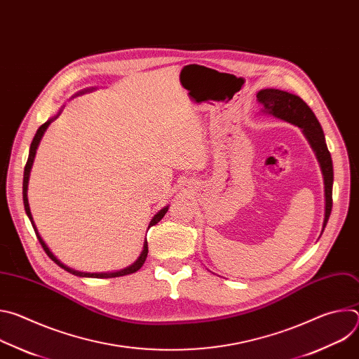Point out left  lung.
Listing matches in <instances>:
<instances>
[{"instance_id":"8db88e82","label":"left lung","mask_w":359,"mask_h":359,"mask_svg":"<svg viewBox=\"0 0 359 359\" xmlns=\"http://www.w3.org/2000/svg\"><path fill=\"white\" fill-rule=\"evenodd\" d=\"M257 99L263 105V109H262L263 114L274 116L284 122H288L294 126H298L302 130L305 139L309 140L311 149L314 150L323 172L324 189H325V216L323 223V231H324L332 210L334 169H332L331 153L328 151L325 136L317 116L299 96L285 90L273 89V88L262 89L257 93Z\"/></svg>"}]
</instances>
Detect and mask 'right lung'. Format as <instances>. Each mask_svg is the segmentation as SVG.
Wrapping results in <instances>:
<instances>
[{
	"label": "right lung",
	"instance_id": "obj_1",
	"mask_svg": "<svg viewBox=\"0 0 359 359\" xmlns=\"http://www.w3.org/2000/svg\"><path fill=\"white\" fill-rule=\"evenodd\" d=\"M90 90H95V88H90V89L82 90V92H79L78 95H82V93L90 92ZM60 114H61V112H58V115H55L54 118L48 119V121H46L43 125H41V126H39V129L36 130V133H35V136H34V139H32L31 147H29L28 161H27V165H25V169H24V182H22V198H24V208H25V213H27V216H28V219H29V222H31V224H32V227H34V231H35V234H36V237H38V240H39L41 245L43 247L45 252L49 255V259L53 260L55 264H58L61 269H64L65 271H68V273H71V274H74V276L85 277V278H114V277H122V276H128V274L136 273V271L143 266V263L146 262L147 251H149V250H147V240H144V243H143V250H142L140 255L137 257V260H136L132 266H129V267H126V269H123V270H119V271H112V273H82V271L74 270V269H71V267L65 266L64 263H61V262L55 257L54 252L49 250V247L45 244V241L42 240V237H41V236H39V233H38V229H36V226H35V223H34V219H32V215H31V210H29V203H28V196H27V191H28V182H29V173H31V168H32V163H34V159H35V155H36L38 144H39V142H41V139H42V136H43L45 130L48 129V126L50 125V122H54V121L60 116ZM168 210H169V206H165L162 210H159V212L155 215V217H153V219L150 220V223H149V229H150L151 226L158 224V223L163 219V216L166 215V212H168Z\"/></svg>",
	"mask_w": 359,
	"mask_h": 359
}]
</instances>
